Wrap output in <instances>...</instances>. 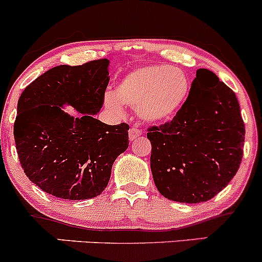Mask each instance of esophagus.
Listing matches in <instances>:
<instances>
[{
  "label": "esophagus",
  "mask_w": 262,
  "mask_h": 262,
  "mask_svg": "<svg viewBox=\"0 0 262 262\" xmlns=\"http://www.w3.org/2000/svg\"><path fill=\"white\" fill-rule=\"evenodd\" d=\"M140 135H141V131H140L139 128L131 127L130 131H128V139H130V141H134V140H136Z\"/></svg>",
  "instance_id": "1"
}]
</instances>
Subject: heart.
<instances>
[{"label":"heart","mask_w":262,"mask_h":262,"mask_svg":"<svg viewBox=\"0 0 262 262\" xmlns=\"http://www.w3.org/2000/svg\"><path fill=\"white\" fill-rule=\"evenodd\" d=\"M189 91L190 83L184 72L154 64L126 74L116 85L115 97L107 94L104 104L120 112L121 103L137 108L146 122H164L182 108Z\"/></svg>","instance_id":"heart-1"}]
</instances>
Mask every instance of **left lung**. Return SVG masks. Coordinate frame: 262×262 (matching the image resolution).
Returning <instances> with one entry per match:
<instances>
[{"label": "left lung", "mask_w": 262, "mask_h": 262, "mask_svg": "<svg viewBox=\"0 0 262 262\" xmlns=\"http://www.w3.org/2000/svg\"><path fill=\"white\" fill-rule=\"evenodd\" d=\"M156 188L180 203L212 199L236 175L245 123L236 94L208 69H198L174 118L147 128Z\"/></svg>", "instance_id": "obj_1"}]
</instances>
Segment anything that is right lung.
Here are the masks:
<instances>
[{"label": "right lung", "instance_id": "right-lung-1", "mask_svg": "<svg viewBox=\"0 0 262 262\" xmlns=\"http://www.w3.org/2000/svg\"><path fill=\"white\" fill-rule=\"evenodd\" d=\"M108 59L58 66L21 93L13 125L16 150L26 177L41 190L69 201L99 195L113 161L128 147V125L94 118L108 85ZM71 104L81 113L61 110Z\"/></svg>", "mask_w": 262, "mask_h": 262}]
</instances>
